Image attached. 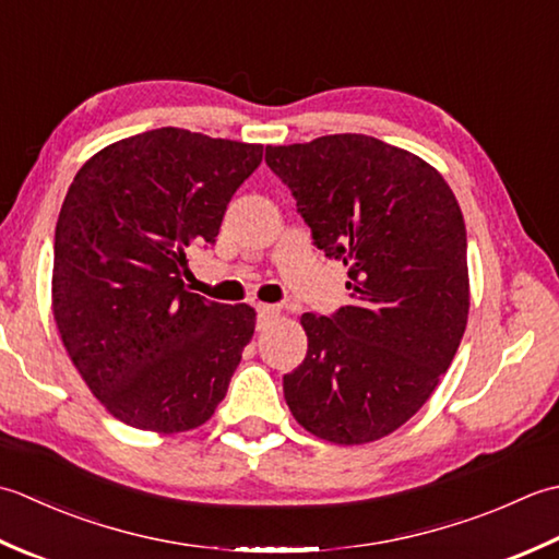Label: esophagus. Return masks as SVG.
<instances>
[{
    "mask_svg": "<svg viewBox=\"0 0 559 559\" xmlns=\"http://www.w3.org/2000/svg\"><path fill=\"white\" fill-rule=\"evenodd\" d=\"M258 311V323L263 325L265 321H270V318H275L280 313V306H272V304H258L255 306Z\"/></svg>",
    "mask_w": 559,
    "mask_h": 559,
    "instance_id": "esophagus-1",
    "label": "esophagus"
}]
</instances>
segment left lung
I'll return each mask as SVG.
<instances>
[{"label":"left lung","mask_w":559,"mask_h":559,"mask_svg":"<svg viewBox=\"0 0 559 559\" xmlns=\"http://www.w3.org/2000/svg\"><path fill=\"white\" fill-rule=\"evenodd\" d=\"M325 258L343 260L349 306L304 313L306 359L284 373L304 429L367 443L405 425L437 389L468 323V241L437 168L367 134L267 146Z\"/></svg>","instance_id":"left-lung-1"}]
</instances>
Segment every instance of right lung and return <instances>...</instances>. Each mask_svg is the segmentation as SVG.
I'll return each mask as SVG.
<instances>
[{
  "label": "right lung",
  "mask_w": 559,
  "mask_h": 559,
  "mask_svg": "<svg viewBox=\"0 0 559 559\" xmlns=\"http://www.w3.org/2000/svg\"><path fill=\"white\" fill-rule=\"evenodd\" d=\"M263 146L158 128L79 168L55 229L52 313L67 355L112 417L188 431L224 401L255 311L186 292Z\"/></svg>",
  "instance_id": "obj_1"
}]
</instances>
